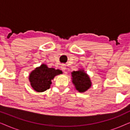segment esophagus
I'll return each mask as SVG.
<instances>
[{"label":"esophagus","mask_w":130,"mask_h":130,"mask_svg":"<svg viewBox=\"0 0 130 130\" xmlns=\"http://www.w3.org/2000/svg\"><path fill=\"white\" fill-rule=\"evenodd\" d=\"M66 65L65 64H61V67H60V68H61V69L63 71V72H64V73H65V70H66Z\"/></svg>","instance_id":"1"}]
</instances>
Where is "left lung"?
Returning a JSON list of instances; mask_svg holds the SVG:
<instances>
[{"label": "left lung", "instance_id": "8db88e82", "mask_svg": "<svg viewBox=\"0 0 130 130\" xmlns=\"http://www.w3.org/2000/svg\"><path fill=\"white\" fill-rule=\"evenodd\" d=\"M72 82L79 92H86L91 86L90 78L83 70L73 71L72 72Z\"/></svg>", "mask_w": 130, "mask_h": 130}]
</instances>
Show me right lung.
<instances>
[{"instance_id": "obj_1", "label": "right lung", "mask_w": 130, "mask_h": 130, "mask_svg": "<svg viewBox=\"0 0 130 130\" xmlns=\"http://www.w3.org/2000/svg\"><path fill=\"white\" fill-rule=\"evenodd\" d=\"M59 69L49 68L42 64L37 67L29 74V80L33 89L38 92H42L48 89L51 84V80L57 75L61 74Z\"/></svg>"}]
</instances>
